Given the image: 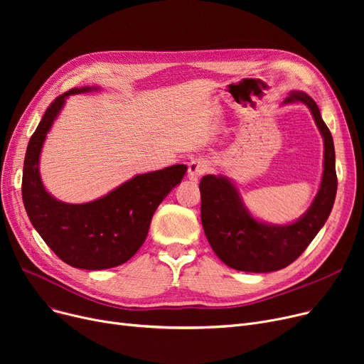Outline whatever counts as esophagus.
Listing matches in <instances>:
<instances>
[{"instance_id": "34e87169", "label": "esophagus", "mask_w": 364, "mask_h": 364, "mask_svg": "<svg viewBox=\"0 0 364 364\" xmlns=\"http://www.w3.org/2000/svg\"><path fill=\"white\" fill-rule=\"evenodd\" d=\"M208 171V162L205 159H193L188 164V171H187V177L192 181H198L205 172Z\"/></svg>"}]
</instances>
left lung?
Wrapping results in <instances>:
<instances>
[{
	"mask_svg": "<svg viewBox=\"0 0 364 364\" xmlns=\"http://www.w3.org/2000/svg\"><path fill=\"white\" fill-rule=\"evenodd\" d=\"M307 106L323 137V174L310 208L289 224L257 220L246 208L236 184L224 176L200 180V218L205 236L217 257L228 267L247 273H270L294 262L326 223L336 196L335 147L318 106L304 91H291L283 105Z\"/></svg>",
	"mask_w": 364,
	"mask_h": 364,
	"instance_id": "8db88e82",
	"label": "left lung"
}]
</instances>
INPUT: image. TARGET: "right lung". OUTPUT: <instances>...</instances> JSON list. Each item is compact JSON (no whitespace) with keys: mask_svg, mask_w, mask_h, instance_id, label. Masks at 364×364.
I'll return each mask as SVG.
<instances>
[{"mask_svg":"<svg viewBox=\"0 0 364 364\" xmlns=\"http://www.w3.org/2000/svg\"><path fill=\"white\" fill-rule=\"evenodd\" d=\"M99 90L95 85L72 88L48 106L29 140L22 180L23 205L38 235L62 261L84 270L112 269L136 254L156 208L187 172V166L178 164L134 176L87 203H66L50 195L40 174L47 132L70 95Z\"/></svg>","mask_w":364,"mask_h":364,"instance_id":"right-lung-1","label":"right lung"}]
</instances>
